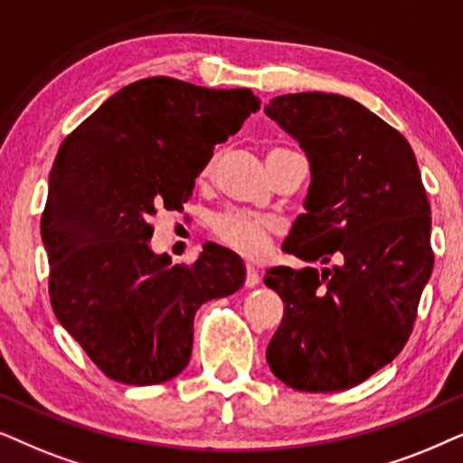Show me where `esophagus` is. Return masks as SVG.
Wrapping results in <instances>:
<instances>
[{"label": "esophagus", "mask_w": 463, "mask_h": 463, "mask_svg": "<svg viewBox=\"0 0 463 463\" xmlns=\"http://www.w3.org/2000/svg\"><path fill=\"white\" fill-rule=\"evenodd\" d=\"M258 281H260V273H258L256 267L248 264V267H245V286L254 288V286H258Z\"/></svg>", "instance_id": "obj_1"}]
</instances>
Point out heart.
I'll use <instances>...</instances> for the list:
<instances>
[{"instance_id": "b5f03b06", "label": "heart", "mask_w": 463, "mask_h": 463, "mask_svg": "<svg viewBox=\"0 0 463 463\" xmlns=\"http://www.w3.org/2000/svg\"><path fill=\"white\" fill-rule=\"evenodd\" d=\"M289 154L296 152L288 150V147H273L267 154V165H273L277 160L289 156ZM215 165H218V156L207 160V165L199 175V182H207L213 175ZM212 232L222 245L256 260V258H262L270 250V243H273L275 235L279 232V226H277L275 220L264 218V215L248 212H224L213 218Z\"/></svg>"}]
</instances>
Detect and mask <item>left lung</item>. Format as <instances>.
Masks as SVG:
<instances>
[{
	"label": "left lung",
	"mask_w": 463,
	"mask_h": 463,
	"mask_svg": "<svg viewBox=\"0 0 463 463\" xmlns=\"http://www.w3.org/2000/svg\"><path fill=\"white\" fill-rule=\"evenodd\" d=\"M264 112L311 163L307 213L281 250L305 262H335L267 270L264 283L286 305L267 362L292 390H349L402 351L434 269L415 152L349 97L296 92L275 97Z\"/></svg>",
	"instance_id": "left-lung-1"
}]
</instances>
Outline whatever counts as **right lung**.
Here are the masks:
<instances>
[{"mask_svg":"<svg viewBox=\"0 0 463 463\" xmlns=\"http://www.w3.org/2000/svg\"><path fill=\"white\" fill-rule=\"evenodd\" d=\"M260 109L250 89L156 76L125 86L67 135L42 213L61 326L106 377L156 385L186 368L194 313L237 292L239 258L205 245L193 264L150 250L152 215L180 212L213 147Z\"/></svg>","mask_w":463,"mask_h":463,"instance_id":"obj_1","label":"right lung"}]
</instances>
